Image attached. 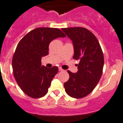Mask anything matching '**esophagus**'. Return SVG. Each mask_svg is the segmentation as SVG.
<instances>
[{"instance_id":"1","label":"esophagus","mask_w":123,"mask_h":123,"mask_svg":"<svg viewBox=\"0 0 123 123\" xmlns=\"http://www.w3.org/2000/svg\"><path fill=\"white\" fill-rule=\"evenodd\" d=\"M59 70L60 71H63V69H62L61 68H59Z\"/></svg>"}]
</instances>
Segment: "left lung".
<instances>
[{"instance_id":"1","label":"left lung","mask_w":123,"mask_h":123,"mask_svg":"<svg viewBox=\"0 0 123 123\" xmlns=\"http://www.w3.org/2000/svg\"><path fill=\"white\" fill-rule=\"evenodd\" d=\"M73 42V59L79 60L78 72L68 71V81L64 83L67 94L81 98L90 94L101 78L104 59L98 41L87 29L82 27L62 28Z\"/></svg>"}]
</instances>
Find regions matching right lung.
Wrapping results in <instances>:
<instances>
[{"label": "right lung", "mask_w": 123, "mask_h": 123, "mask_svg": "<svg viewBox=\"0 0 123 123\" xmlns=\"http://www.w3.org/2000/svg\"><path fill=\"white\" fill-rule=\"evenodd\" d=\"M65 37L58 28H37L19 41L13 55L12 66L17 83L28 96L38 98L47 94L58 68L42 66L41 59L49 54V45L53 40Z\"/></svg>", "instance_id": "right-lung-1"}]
</instances>
